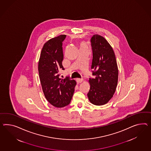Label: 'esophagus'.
<instances>
[{"label": "esophagus", "instance_id": "esophagus-1", "mask_svg": "<svg viewBox=\"0 0 151 151\" xmlns=\"http://www.w3.org/2000/svg\"><path fill=\"white\" fill-rule=\"evenodd\" d=\"M76 81L78 83H81L83 81V78H77L76 79Z\"/></svg>", "mask_w": 151, "mask_h": 151}]
</instances>
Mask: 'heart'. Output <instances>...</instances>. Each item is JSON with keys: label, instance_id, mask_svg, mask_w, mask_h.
<instances>
[{"label": "heart", "instance_id": "b5f03b06", "mask_svg": "<svg viewBox=\"0 0 151 151\" xmlns=\"http://www.w3.org/2000/svg\"><path fill=\"white\" fill-rule=\"evenodd\" d=\"M79 46H80V48H81V47H87V44H86V43H85V42H81L80 44H79Z\"/></svg>", "mask_w": 151, "mask_h": 151}]
</instances>
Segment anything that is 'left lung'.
<instances>
[{"label":"left lung","mask_w":151,"mask_h":151,"mask_svg":"<svg viewBox=\"0 0 151 151\" xmlns=\"http://www.w3.org/2000/svg\"><path fill=\"white\" fill-rule=\"evenodd\" d=\"M91 45L93 77L89 78L90 88L88 97L91 104L101 106L107 104L116 91L118 69L114 51L103 37L93 35Z\"/></svg>","instance_id":"left-lung-1"}]
</instances>
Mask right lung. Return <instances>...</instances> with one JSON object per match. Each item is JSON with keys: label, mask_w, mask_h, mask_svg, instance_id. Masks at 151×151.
<instances>
[{"label": "right lung", "mask_w": 151, "mask_h": 151, "mask_svg": "<svg viewBox=\"0 0 151 151\" xmlns=\"http://www.w3.org/2000/svg\"><path fill=\"white\" fill-rule=\"evenodd\" d=\"M66 35H60L48 40L43 46L38 63V72L44 96L56 107L70 104L76 81L69 77L60 78L59 71L62 66L63 54L62 42Z\"/></svg>", "instance_id": "obj_1"}]
</instances>
